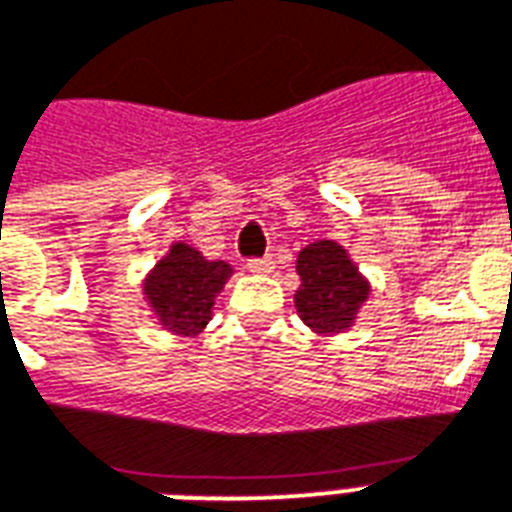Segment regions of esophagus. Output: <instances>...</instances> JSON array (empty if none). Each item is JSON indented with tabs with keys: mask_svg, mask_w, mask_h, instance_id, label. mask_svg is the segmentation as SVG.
Segmentation results:
<instances>
[{
	"mask_svg": "<svg viewBox=\"0 0 512 512\" xmlns=\"http://www.w3.org/2000/svg\"><path fill=\"white\" fill-rule=\"evenodd\" d=\"M247 268L252 273H271L273 271V257L271 255L252 257V260H247Z\"/></svg>",
	"mask_w": 512,
	"mask_h": 512,
	"instance_id": "1",
	"label": "esophagus"
}]
</instances>
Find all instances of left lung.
Instances as JSON below:
<instances>
[{
	"mask_svg": "<svg viewBox=\"0 0 512 512\" xmlns=\"http://www.w3.org/2000/svg\"><path fill=\"white\" fill-rule=\"evenodd\" d=\"M300 287L295 306L300 319L317 333H343L368 298V282L346 249L335 241L308 244L298 255Z\"/></svg>",
	"mask_w": 512,
	"mask_h": 512,
	"instance_id": "1",
	"label": "left lung"
}]
</instances>
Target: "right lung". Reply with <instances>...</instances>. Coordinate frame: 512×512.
Listing matches in <instances>:
<instances>
[{
	"instance_id": "1",
	"label": "right lung",
	"mask_w": 512,
	"mask_h": 512,
	"mask_svg": "<svg viewBox=\"0 0 512 512\" xmlns=\"http://www.w3.org/2000/svg\"><path fill=\"white\" fill-rule=\"evenodd\" d=\"M233 273L222 260H206L198 249L174 244L144 284L147 300L171 333L193 335L212 319L217 292Z\"/></svg>"
}]
</instances>
